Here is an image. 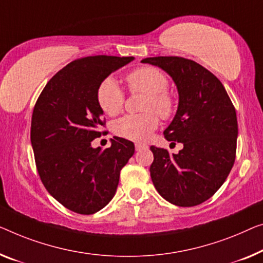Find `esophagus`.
<instances>
[{
  "label": "esophagus",
  "instance_id": "esophagus-1",
  "mask_svg": "<svg viewBox=\"0 0 263 263\" xmlns=\"http://www.w3.org/2000/svg\"><path fill=\"white\" fill-rule=\"evenodd\" d=\"M135 147H136V151H140V150H145V148H147V145L142 144V143H136Z\"/></svg>",
  "mask_w": 263,
  "mask_h": 263
}]
</instances>
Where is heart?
Wrapping results in <instances>:
<instances>
[{
  "label": "heart",
  "mask_w": 263,
  "mask_h": 263,
  "mask_svg": "<svg viewBox=\"0 0 263 263\" xmlns=\"http://www.w3.org/2000/svg\"><path fill=\"white\" fill-rule=\"evenodd\" d=\"M126 82L131 92L146 94L140 115H127L115 121L113 132L121 138L133 142H145L158 127L157 115L164 120L174 117L176 99L167 87L169 79L162 70L144 66L133 69L126 76ZM97 101L100 108L108 116H117L123 111L125 93L113 78L108 77L100 82L97 89Z\"/></svg>",
  "instance_id": "heart-1"
}]
</instances>
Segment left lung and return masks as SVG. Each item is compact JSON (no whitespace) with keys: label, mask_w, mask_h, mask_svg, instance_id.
Listing matches in <instances>:
<instances>
[{"label":"left lung","mask_w":263,"mask_h":263,"mask_svg":"<svg viewBox=\"0 0 263 263\" xmlns=\"http://www.w3.org/2000/svg\"><path fill=\"white\" fill-rule=\"evenodd\" d=\"M169 73L177 85L178 109L165 138L183 143L177 155L151 146L152 183L163 198L178 206L209 199L228 177L236 157V111L222 82L210 70L182 57L142 60Z\"/></svg>","instance_id":"obj_1"}]
</instances>
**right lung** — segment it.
<instances>
[{"label":"right lung","instance_id":"add662e5","mask_svg":"<svg viewBox=\"0 0 263 263\" xmlns=\"http://www.w3.org/2000/svg\"><path fill=\"white\" fill-rule=\"evenodd\" d=\"M133 57L77 59L59 70L33 109L30 142L47 191L67 209L92 215L108 204L120 170L135 154L130 140L113 137L111 147L93 148L106 121L97 101L100 82Z\"/></svg>","mask_w":263,"mask_h":263}]
</instances>
